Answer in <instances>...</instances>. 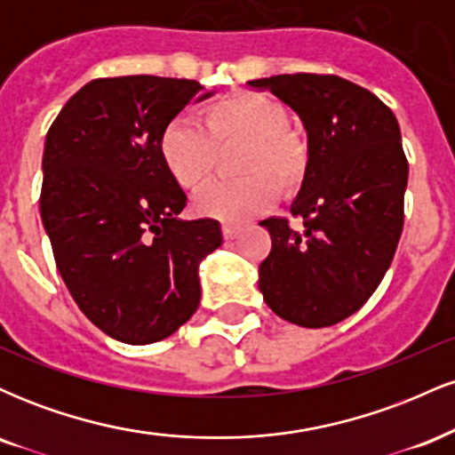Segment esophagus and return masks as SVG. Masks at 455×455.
Instances as JSON below:
<instances>
[{"mask_svg":"<svg viewBox=\"0 0 455 455\" xmlns=\"http://www.w3.org/2000/svg\"><path fill=\"white\" fill-rule=\"evenodd\" d=\"M239 233H242V227H237V224H222L224 239H235Z\"/></svg>","mask_w":455,"mask_h":455,"instance_id":"34e87169","label":"esophagus"}]
</instances>
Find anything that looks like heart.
Segmentation results:
<instances>
[{
	"instance_id": "heart-1",
	"label": "heart",
	"mask_w": 455,
	"mask_h": 455,
	"mask_svg": "<svg viewBox=\"0 0 455 455\" xmlns=\"http://www.w3.org/2000/svg\"><path fill=\"white\" fill-rule=\"evenodd\" d=\"M201 126L173 119L158 139L162 166L177 186L203 190L212 181L218 149L243 145L237 181L213 184L196 198V212L224 222H245L267 212L282 192H293L307 173L310 154L291 130V113L260 92H233L201 108Z\"/></svg>"
}]
</instances>
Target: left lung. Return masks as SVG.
<instances>
[{
    "label": "left lung",
    "mask_w": 455,
    "mask_h": 455,
    "mask_svg": "<svg viewBox=\"0 0 455 455\" xmlns=\"http://www.w3.org/2000/svg\"><path fill=\"white\" fill-rule=\"evenodd\" d=\"M248 85L269 90L299 115L307 173L286 218L260 222L271 252L259 267L265 304L301 327H329L377 291L404 227L409 160L400 126L372 92L336 75H278Z\"/></svg>",
    "instance_id": "1"
}]
</instances>
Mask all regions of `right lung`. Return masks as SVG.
Wrapping results in <instances>:
<instances>
[{
    "label": "right lung",
    "instance_id": "right-lung-1",
    "mask_svg": "<svg viewBox=\"0 0 455 455\" xmlns=\"http://www.w3.org/2000/svg\"><path fill=\"white\" fill-rule=\"evenodd\" d=\"M190 78H93L46 132L40 216L72 299L126 344L169 338L201 301L198 263L220 248V222L180 220L186 195L158 139L192 100Z\"/></svg>",
    "mask_w": 455,
    "mask_h": 455
}]
</instances>
